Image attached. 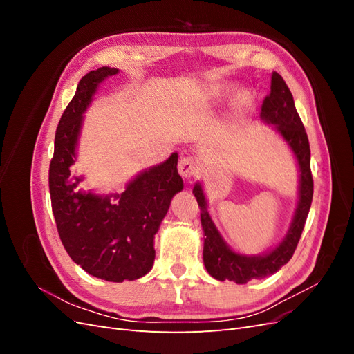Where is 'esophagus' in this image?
<instances>
[{"mask_svg":"<svg viewBox=\"0 0 354 354\" xmlns=\"http://www.w3.org/2000/svg\"><path fill=\"white\" fill-rule=\"evenodd\" d=\"M178 173L183 178H192L194 176L198 174L199 171V164L198 160L194 158H183L178 162Z\"/></svg>","mask_w":354,"mask_h":354,"instance_id":"34e87169","label":"esophagus"}]
</instances>
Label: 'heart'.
Returning <instances> with one entry per match:
<instances>
[{
  "mask_svg": "<svg viewBox=\"0 0 354 354\" xmlns=\"http://www.w3.org/2000/svg\"><path fill=\"white\" fill-rule=\"evenodd\" d=\"M232 85H216V87L209 88L207 94H203L199 99V103H211V102H217L226 97V95L232 91ZM251 99L250 94H242L241 95V103H248Z\"/></svg>",
  "mask_w": 354,
  "mask_h": 354,
  "instance_id": "heart-1",
  "label": "heart"
}]
</instances>
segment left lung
I'll return each mask as SVG.
<instances>
[{
    "mask_svg": "<svg viewBox=\"0 0 354 354\" xmlns=\"http://www.w3.org/2000/svg\"><path fill=\"white\" fill-rule=\"evenodd\" d=\"M260 118L276 125V130L282 134L294 151L299 165V202L295 211L291 227L282 243L272 252L263 257H246L233 252L221 239L218 230L214 226L207 209V201L201 185L194 187V194L201 207V223L203 227V264L208 273L218 281H233L246 283L251 279H261L270 276L285 266L297 250V245L304 229L310 205L313 199V177L310 169V145L306 128L299 118L292 94L286 82L277 72L272 73L270 93L266 95L261 104Z\"/></svg>",
    "mask_w": 354,
    "mask_h": 354,
    "instance_id": "1",
    "label": "left lung"
}]
</instances>
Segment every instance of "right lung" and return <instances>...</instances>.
Instances as JSON below:
<instances>
[{
	"label": "right lung",
	"mask_w": 354,
	"mask_h": 354,
	"mask_svg": "<svg viewBox=\"0 0 354 354\" xmlns=\"http://www.w3.org/2000/svg\"><path fill=\"white\" fill-rule=\"evenodd\" d=\"M118 69L103 66L81 78L77 93L63 112L55 138V155L48 169L51 208L60 241L71 259L82 269L109 282L134 281L152 269L153 236L173 196L183 189L178 155L136 177L125 192L111 198L82 194L71 183L82 113L97 85Z\"/></svg>",
	"instance_id": "1"
}]
</instances>
